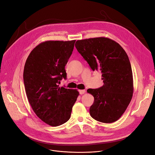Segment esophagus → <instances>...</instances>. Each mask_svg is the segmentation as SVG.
<instances>
[{"instance_id": "esophagus-1", "label": "esophagus", "mask_w": 155, "mask_h": 155, "mask_svg": "<svg viewBox=\"0 0 155 155\" xmlns=\"http://www.w3.org/2000/svg\"><path fill=\"white\" fill-rule=\"evenodd\" d=\"M79 93L80 94H84L85 93V90H79Z\"/></svg>"}]
</instances>
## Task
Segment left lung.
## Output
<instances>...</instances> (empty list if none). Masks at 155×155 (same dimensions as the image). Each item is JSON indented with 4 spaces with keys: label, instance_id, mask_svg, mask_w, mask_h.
Instances as JSON below:
<instances>
[{
    "label": "left lung",
    "instance_id": "left-lung-1",
    "mask_svg": "<svg viewBox=\"0 0 155 155\" xmlns=\"http://www.w3.org/2000/svg\"><path fill=\"white\" fill-rule=\"evenodd\" d=\"M75 47L93 71L102 73L104 85L87 90L94 97L89 110L91 116L100 122H115L125 111L133 95L129 57L119 44L106 37L78 40Z\"/></svg>",
    "mask_w": 155,
    "mask_h": 155
}]
</instances>
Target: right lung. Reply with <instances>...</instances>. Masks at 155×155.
<instances>
[{
    "label": "right lung",
    "mask_w": 155,
    "mask_h": 155,
    "mask_svg": "<svg viewBox=\"0 0 155 155\" xmlns=\"http://www.w3.org/2000/svg\"><path fill=\"white\" fill-rule=\"evenodd\" d=\"M75 42V40L40 43L31 51L25 64L23 80L28 101L37 116L52 127L70 119L79 95L77 89L59 85L66 78L65 66Z\"/></svg>",
    "instance_id": "right-lung-1"
}]
</instances>
